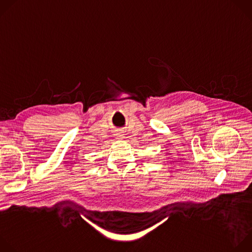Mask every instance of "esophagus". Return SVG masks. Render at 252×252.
Returning <instances> with one entry per match:
<instances>
[{"instance_id":"esophagus-1","label":"esophagus","mask_w":252,"mask_h":252,"mask_svg":"<svg viewBox=\"0 0 252 252\" xmlns=\"http://www.w3.org/2000/svg\"><path fill=\"white\" fill-rule=\"evenodd\" d=\"M123 135H124V134H123V132H118V133H117V134H116V137H117V138H119V139H120V138H122V137H124V136H123Z\"/></svg>"}]
</instances>
